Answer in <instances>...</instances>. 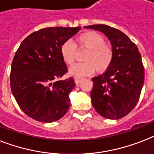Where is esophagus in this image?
<instances>
[{"label":"esophagus","mask_w":154,"mask_h":154,"mask_svg":"<svg viewBox=\"0 0 154 154\" xmlns=\"http://www.w3.org/2000/svg\"><path fill=\"white\" fill-rule=\"evenodd\" d=\"M82 78H81V77H75L74 78V82L75 83H76V85H78V84H80V82H82Z\"/></svg>","instance_id":"obj_1"}]
</instances>
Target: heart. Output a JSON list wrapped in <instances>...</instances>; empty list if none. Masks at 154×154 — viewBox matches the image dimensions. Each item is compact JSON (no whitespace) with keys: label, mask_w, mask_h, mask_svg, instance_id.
<instances>
[{"label":"heart","mask_w":154,"mask_h":154,"mask_svg":"<svg viewBox=\"0 0 154 154\" xmlns=\"http://www.w3.org/2000/svg\"><path fill=\"white\" fill-rule=\"evenodd\" d=\"M88 49L83 56V63L74 64L69 70V75L74 77H82L91 75L96 70L103 72L108 69L113 60V50L105 43L103 35L95 31H86L77 37V43L67 40L60 46V55L68 65H72L75 61L76 48Z\"/></svg>","instance_id":"b5f03b06"}]
</instances>
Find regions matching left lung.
<instances>
[{
	"label": "left lung",
	"mask_w": 154,
	"mask_h": 154,
	"mask_svg": "<svg viewBox=\"0 0 154 154\" xmlns=\"http://www.w3.org/2000/svg\"><path fill=\"white\" fill-rule=\"evenodd\" d=\"M85 28L104 34L113 50L110 67L103 74L92 78L90 97L93 106L104 118H123L137 105L144 84L145 72L138 48L116 28L103 24Z\"/></svg>",
	"instance_id": "left-lung-1"
}]
</instances>
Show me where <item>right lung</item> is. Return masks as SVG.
Instances as JSON below:
<instances>
[{"label":"right lung","mask_w":154,"mask_h":154,"mask_svg":"<svg viewBox=\"0 0 154 154\" xmlns=\"http://www.w3.org/2000/svg\"><path fill=\"white\" fill-rule=\"evenodd\" d=\"M81 27H48L28 35L15 53L11 67L13 95L24 113L43 123L61 119L70 107L73 78L67 72L60 46Z\"/></svg>","instance_id":"right-lung-1"}]
</instances>
